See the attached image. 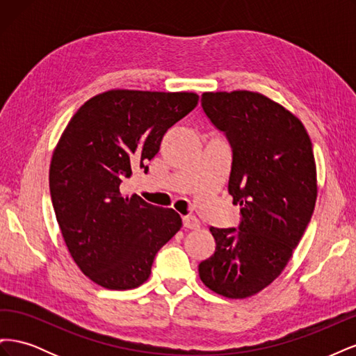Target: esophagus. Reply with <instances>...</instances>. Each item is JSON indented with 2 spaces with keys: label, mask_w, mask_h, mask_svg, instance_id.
<instances>
[{
  "label": "esophagus",
  "mask_w": 356,
  "mask_h": 356,
  "mask_svg": "<svg viewBox=\"0 0 356 356\" xmlns=\"http://www.w3.org/2000/svg\"><path fill=\"white\" fill-rule=\"evenodd\" d=\"M182 222H184V227L190 230H196L200 227V221L193 217V215H187V217H182Z\"/></svg>",
  "instance_id": "1"
}]
</instances>
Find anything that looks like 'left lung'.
<instances>
[{
    "label": "left lung",
    "mask_w": 356,
    "mask_h": 356,
    "mask_svg": "<svg viewBox=\"0 0 356 356\" xmlns=\"http://www.w3.org/2000/svg\"><path fill=\"white\" fill-rule=\"evenodd\" d=\"M203 113L232 148L227 191L241 207L236 227H211L215 252L199 264L213 293L245 298L281 275L312 218L316 168L306 129L264 95H202Z\"/></svg>",
    "instance_id": "left-lung-1"
}]
</instances>
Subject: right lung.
<instances>
[{
	"label": "right lung",
	"mask_w": 356,
	"mask_h": 356,
	"mask_svg": "<svg viewBox=\"0 0 356 356\" xmlns=\"http://www.w3.org/2000/svg\"><path fill=\"white\" fill-rule=\"evenodd\" d=\"M191 92L108 90L74 114L50 163V196L63 241L80 270L108 289H132L152 273L157 251L181 229L122 182L160 149L169 129L196 108Z\"/></svg>",
	"instance_id": "obj_1"
}]
</instances>
